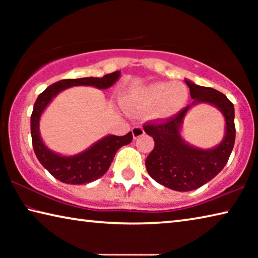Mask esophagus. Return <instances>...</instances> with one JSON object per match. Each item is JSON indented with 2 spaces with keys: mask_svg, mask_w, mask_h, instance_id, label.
I'll use <instances>...</instances> for the list:
<instances>
[{
  "mask_svg": "<svg viewBox=\"0 0 258 258\" xmlns=\"http://www.w3.org/2000/svg\"><path fill=\"white\" fill-rule=\"evenodd\" d=\"M132 134H133L134 139H138L141 137V135L145 134V131H143L141 126H134V127L132 128Z\"/></svg>",
  "mask_w": 258,
  "mask_h": 258,
  "instance_id": "34e87169",
  "label": "esophagus"
}]
</instances>
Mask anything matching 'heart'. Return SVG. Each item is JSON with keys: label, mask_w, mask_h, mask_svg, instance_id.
Segmentation results:
<instances>
[{"label": "heart", "mask_w": 258, "mask_h": 258, "mask_svg": "<svg viewBox=\"0 0 258 258\" xmlns=\"http://www.w3.org/2000/svg\"><path fill=\"white\" fill-rule=\"evenodd\" d=\"M189 89L181 82H158L128 91L121 102L130 111L154 110L157 118L164 119L181 111L189 100Z\"/></svg>", "instance_id": "b5f03b06"}]
</instances>
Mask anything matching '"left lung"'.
I'll use <instances>...</instances> for the list:
<instances>
[{"mask_svg":"<svg viewBox=\"0 0 258 258\" xmlns=\"http://www.w3.org/2000/svg\"><path fill=\"white\" fill-rule=\"evenodd\" d=\"M185 83L194 99L192 103L176 115L152 120L143 126L155 141L154 150L146 159L147 171L159 184L175 191L196 190L215 177L228 163L235 140L233 103L212 87L196 85L187 80ZM198 103L216 106L226 118L225 139L212 150L192 147L180 137L179 131L186 112Z\"/></svg>","mask_w":258,"mask_h":258,"instance_id":"left-lung-1","label":"left lung"}]
</instances>
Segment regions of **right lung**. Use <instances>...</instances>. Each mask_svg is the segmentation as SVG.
<instances>
[{"instance_id": "add662e5", "label": "right lung", "mask_w": 258, "mask_h": 258, "mask_svg": "<svg viewBox=\"0 0 258 258\" xmlns=\"http://www.w3.org/2000/svg\"><path fill=\"white\" fill-rule=\"evenodd\" d=\"M120 76V72L107 74L103 77H84L75 80H62L47 86L38 95L30 116V133L33 148L37 159L52 176L67 184H85L98 180L106 173L120 147L132 142V132L123 137L107 135L99 140L89 149L74 156H61L51 151L43 143L40 135V118L47 104L61 91L72 86H94L98 89H108L115 84Z\"/></svg>"}]
</instances>
